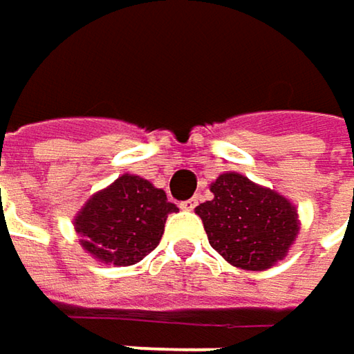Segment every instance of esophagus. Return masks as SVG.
<instances>
[{"label": "esophagus", "instance_id": "esophagus-1", "mask_svg": "<svg viewBox=\"0 0 354 354\" xmlns=\"http://www.w3.org/2000/svg\"><path fill=\"white\" fill-rule=\"evenodd\" d=\"M196 205H198V198H188V201H184V203H180V209H184V210H194V209H196Z\"/></svg>", "mask_w": 354, "mask_h": 354}]
</instances>
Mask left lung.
Segmentation results:
<instances>
[{
  "instance_id": "8db88e82",
  "label": "left lung",
  "mask_w": 354,
  "mask_h": 354,
  "mask_svg": "<svg viewBox=\"0 0 354 354\" xmlns=\"http://www.w3.org/2000/svg\"><path fill=\"white\" fill-rule=\"evenodd\" d=\"M196 207L210 247L231 266L263 272L288 255L300 231L298 210L279 192L237 172L221 174Z\"/></svg>"
}]
</instances>
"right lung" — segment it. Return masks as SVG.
Instances as JSON below:
<instances>
[{
  "instance_id": "add662e5",
  "label": "right lung",
  "mask_w": 354,
  "mask_h": 354,
  "mask_svg": "<svg viewBox=\"0 0 354 354\" xmlns=\"http://www.w3.org/2000/svg\"><path fill=\"white\" fill-rule=\"evenodd\" d=\"M176 210L162 188L123 174L84 203L75 216V231L97 261L133 266L158 247L168 214Z\"/></svg>"
}]
</instances>
